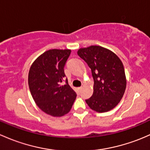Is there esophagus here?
Returning <instances> with one entry per match:
<instances>
[{
  "label": "esophagus",
  "instance_id": "34e87169",
  "mask_svg": "<svg viewBox=\"0 0 150 150\" xmlns=\"http://www.w3.org/2000/svg\"><path fill=\"white\" fill-rule=\"evenodd\" d=\"M82 88H83V86H80V87H78V88H76V90H77V91H80V90L82 89Z\"/></svg>",
  "mask_w": 150,
  "mask_h": 150
}]
</instances>
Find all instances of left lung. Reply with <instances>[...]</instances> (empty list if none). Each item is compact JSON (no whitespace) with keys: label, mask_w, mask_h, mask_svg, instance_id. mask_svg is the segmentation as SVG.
<instances>
[{"label":"left lung","mask_w":150,"mask_h":150,"mask_svg":"<svg viewBox=\"0 0 150 150\" xmlns=\"http://www.w3.org/2000/svg\"><path fill=\"white\" fill-rule=\"evenodd\" d=\"M86 50L93 56V78L82 96L88 105L103 111L105 103L124 86L125 60L118 47L108 39H96Z\"/></svg>","instance_id":"1"}]
</instances>
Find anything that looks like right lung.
Here are the masks:
<instances>
[{
    "label": "right lung",
    "instance_id": "right-lung-1",
    "mask_svg": "<svg viewBox=\"0 0 150 150\" xmlns=\"http://www.w3.org/2000/svg\"><path fill=\"white\" fill-rule=\"evenodd\" d=\"M75 57L67 37H50L41 42L30 61L29 80L31 87L50 100H70L64 78Z\"/></svg>",
    "mask_w": 150,
    "mask_h": 150
}]
</instances>
